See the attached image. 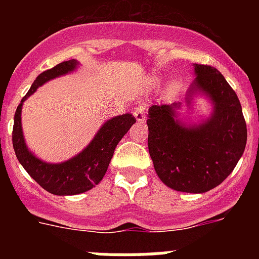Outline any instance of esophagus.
<instances>
[{"label": "esophagus", "mask_w": 259, "mask_h": 259, "mask_svg": "<svg viewBox=\"0 0 259 259\" xmlns=\"http://www.w3.org/2000/svg\"><path fill=\"white\" fill-rule=\"evenodd\" d=\"M134 115L135 118H136L137 122H143V120H145V106H144L143 104L139 105V106L135 109Z\"/></svg>", "instance_id": "1"}]
</instances>
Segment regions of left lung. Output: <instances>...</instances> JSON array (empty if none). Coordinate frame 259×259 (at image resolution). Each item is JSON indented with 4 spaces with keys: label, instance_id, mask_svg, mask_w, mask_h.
I'll return each mask as SVG.
<instances>
[{
    "label": "left lung",
    "instance_id": "left-lung-1",
    "mask_svg": "<svg viewBox=\"0 0 259 259\" xmlns=\"http://www.w3.org/2000/svg\"><path fill=\"white\" fill-rule=\"evenodd\" d=\"M194 71L197 77L188 96H209L214 104L212 115L188 128L175 119L179 104L153 105L146 120L148 148L155 172L167 187L203 193L232 172L245 149L248 132L237 95L223 75L200 63L194 65Z\"/></svg>",
    "mask_w": 259,
    "mask_h": 259
}]
</instances>
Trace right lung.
<instances>
[{"mask_svg": "<svg viewBox=\"0 0 259 259\" xmlns=\"http://www.w3.org/2000/svg\"><path fill=\"white\" fill-rule=\"evenodd\" d=\"M75 59L58 63L50 70L41 72L27 95L22 98L19 106L17 107L14 116L13 127V148L18 161L24 170L29 174L32 179L38 183L45 191L57 196H72L92 189L95 185L101 182L109 167L111 157L116 145L122 137L128 132L131 125L136 122L132 114H123L107 120L92 143L85 149L63 163H47L35 157L27 149L23 139L20 113H22L23 101L35 92L36 89L53 77L65 75L76 67Z\"/></svg>", "mask_w": 259, "mask_h": 259, "instance_id": "1", "label": "right lung"}]
</instances>
